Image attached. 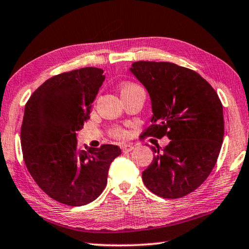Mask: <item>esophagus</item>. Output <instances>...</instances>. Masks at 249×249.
<instances>
[{
    "label": "esophagus",
    "mask_w": 249,
    "mask_h": 249,
    "mask_svg": "<svg viewBox=\"0 0 249 249\" xmlns=\"http://www.w3.org/2000/svg\"><path fill=\"white\" fill-rule=\"evenodd\" d=\"M134 149V146L133 145H124L122 146V151L123 153H128V151H132Z\"/></svg>",
    "instance_id": "esophagus-1"
}]
</instances>
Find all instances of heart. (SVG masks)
<instances>
[{
	"label": "heart",
	"mask_w": 249,
	"mask_h": 249,
	"mask_svg": "<svg viewBox=\"0 0 249 249\" xmlns=\"http://www.w3.org/2000/svg\"><path fill=\"white\" fill-rule=\"evenodd\" d=\"M138 90H142V89L140 86H138V84L133 83V82L124 83L120 89L122 96H124L126 94H129V93H132V92L138 91ZM125 135H126V132L121 127H113L111 129V136L113 138H115V140H122V138L125 137Z\"/></svg>",
	"instance_id": "heart-1"
}]
</instances>
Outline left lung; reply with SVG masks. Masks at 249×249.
<instances>
[{
	"label": "left lung",
	"instance_id": "obj_1",
	"mask_svg": "<svg viewBox=\"0 0 249 249\" xmlns=\"http://www.w3.org/2000/svg\"><path fill=\"white\" fill-rule=\"evenodd\" d=\"M144 84L154 115L144 136L170 142L142 172L147 189L165 199L195 191L215 166L224 137L223 107L215 90L191 69L172 62L136 61L130 68Z\"/></svg>",
	"mask_w": 249,
	"mask_h": 249
}]
</instances>
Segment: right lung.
I'll return each instance as SVG.
<instances>
[{
	"label": "right lung",
	"mask_w": 249,
	"mask_h": 249,
	"mask_svg": "<svg viewBox=\"0 0 249 249\" xmlns=\"http://www.w3.org/2000/svg\"><path fill=\"white\" fill-rule=\"evenodd\" d=\"M103 70L87 67L48 79L25 105L20 128L29 174L52 199L70 206L95 200L107 182L120 147L80 150L77 132L90 119L92 103L104 81Z\"/></svg>",
	"instance_id": "add662e5"
}]
</instances>
